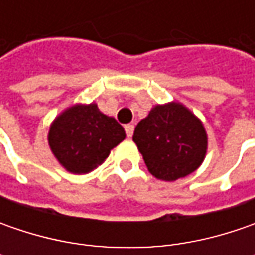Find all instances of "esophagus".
I'll use <instances>...</instances> for the list:
<instances>
[{"mask_svg":"<svg viewBox=\"0 0 255 255\" xmlns=\"http://www.w3.org/2000/svg\"><path fill=\"white\" fill-rule=\"evenodd\" d=\"M133 130H134V125H132V123H129V125L125 126V132H126V136H128V137H132Z\"/></svg>","mask_w":255,"mask_h":255,"instance_id":"1","label":"esophagus"}]
</instances>
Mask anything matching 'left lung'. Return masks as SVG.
<instances>
[{
  "instance_id": "8db88e82",
  "label": "left lung",
  "mask_w": 255,
  "mask_h": 255,
  "mask_svg": "<svg viewBox=\"0 0 255 255\" xmlns=\"http://www.w3.org/2000/svg\"><path fill=\"white\" fill-rule=\"evenodd\" d=\"M133 142L156 179L186 177L203 162L207 134L203 123L180 103L154 106L134 128Z\"/></svg>"
}]
</instances>
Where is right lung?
Here are the masks:
<instances>
[{"instance_id": "right-lung-1", "label": "right lung", "mask_w": 255, "mask_h": 255, "mask_svg": "<svg viewBox=\"0 0 255 255\" xmlns=\"http://www.w3.org/2000/svg\"><path fill=\"white\" fill-rule=\"evenodd\" d=\"M125 137L122 126L91 103L75 105L59 115L49 129L48 142L66 170L82 174L102 164Z\"/></svg>"}]
</instances>
